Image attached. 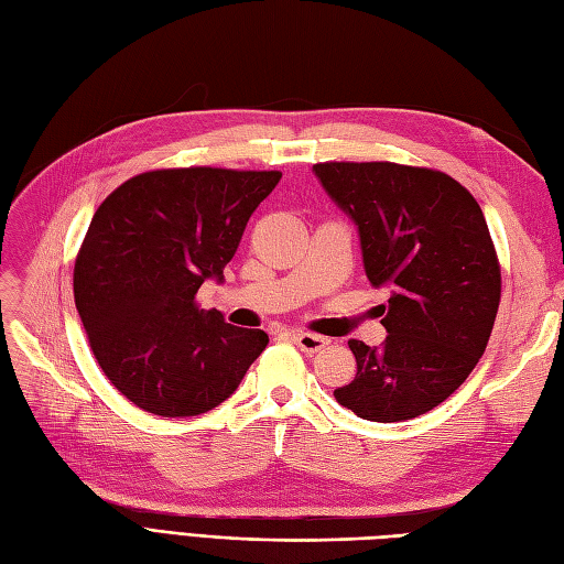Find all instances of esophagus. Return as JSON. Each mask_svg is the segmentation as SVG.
<instances>
[{
    "label": "esophagus",
    "mask_w": 564,
    "mask_h": 564,
    "mask_svg": "<svg viewBox=\"0 0 564 564\" xmlns=\"http://www.w3.org/2000/svg\"><path fill=\"white\" fill-rule=\"evenodd\" d=\"M294 340L303 352H319V350L329 346V338L317 336V334H308V332H296Z\"/></svg>",
    "instance_id": "obj_1"
}]
</instances>
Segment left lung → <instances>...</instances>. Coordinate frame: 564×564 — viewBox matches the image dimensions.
Listing matches in <instances>:
<instances>
[{
    "label": "left lung",
    "instance_id": "1",
    "mask_svg": "<svg viewBox=\"0 0 564 564\" xmlns=\"http://www.w3.org/2000/svg\"><path fill=\"white\" fill-rule=\"evenodd\" d=\"M357 226L381 305V348L357 338L355 379L338 404L379 423L416 419L445 402L480 360L501 301V268L480 204L452 176L392 162L313 166Z\"/></svg>",
    "mask_w": 564,
    "mask_h": 564
}]
</instances>
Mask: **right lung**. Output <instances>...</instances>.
I'll return each instance as SVG.
<instances>
[{
	"mask_svg": "<svg viewBox=\"0 0 564 564\" xmlns=\"http://www.w3.org/2000/svg\"><path fill=\"white\" fill-rule=\"evenodd\" d=\"M280 172L158 169L129 178L96 209L75 261V305L110 383L143 412L197 416L228 400L268 346L197 308L224 280L249 216Z\"/></svg>",
	"mask_w": 564,
	"mask_h": 564,
	"instance_id": "1",
	"label": "right lung"
}]
</instances>
